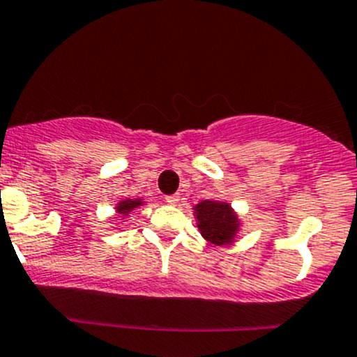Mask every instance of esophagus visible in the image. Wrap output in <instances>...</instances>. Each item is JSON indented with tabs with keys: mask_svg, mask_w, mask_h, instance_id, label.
<instances>
[{
	"mask_svg": "<svg viewBox=\"0 0 357 357\" xmlns=\"http://www.w3.org/2000/svg\"><path fill=\"white\" fill-rule=\"evenodd\" d=\"M165 202H167L169 205H178L179 204V197L178 195H167V197H165Z\"/></svg>",
	"mask_w": 357,
	"mask_h": 357,
	"instance_id": "1",
	"label": "esophagus"
}]
</instances>
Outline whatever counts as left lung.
Here are the masks:
<instances>
[{
	"mask_svg": "<svg viewBox=\"0 0 357 357\" xmlns=\"http://www.w3.org/2000/svg\"><path fill=\"white\" fill-rule=\"evenodd\" d=\"M200 235L212 245H231L238 238L242 221L231 204L222 200H202L193 207Z\"/></svg>",
	"mask_w": 357,
	"mask_h": 357,
	"instance_id": "8db88e82",
	"label": "left lung"
}]
</instances>
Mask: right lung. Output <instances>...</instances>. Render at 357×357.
Listing matches in <instances>:
<instances>
[{
	"instance_id": "right-lung-1",
	"label": "right lung",
	"mask_w": 357,
	"mask_h": 357,
	"mask_svg": "<svg viewBox=\"0 0 357 357\" xmlns=\"http://www.w3.org/2000/svg\"><path fill=\"white\" fill-rule=\"evenodd\" d=\"M142 205H145V200L143 199H121L115 204V214L121 218V221H124V219L129 218V214L131 212H135L136 208L142 207Z\"/></svg>"
}]
</instances>
